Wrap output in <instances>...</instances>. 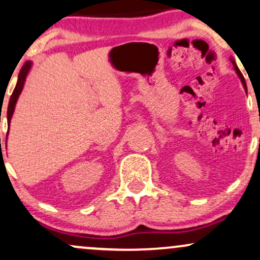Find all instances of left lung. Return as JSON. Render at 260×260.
Wrapping results in <instances>:
<instances>
[{
  "instance_id": "1",
  "label": "left lung",
  "mask_w": 260,
  "mask_h": 260,
  "mask_svg": "<svg viewBox=\"0 0 260 260\" xmlns=\"http://www.w3.org/2000/svg\"><path fill=\"white\" fill-rule=\"evenodd\" d=\"M233 64H234V68H235V70H236V73H237V75L240 76V79H241V81H242V84H243V86H245V88H247L246 87V81H245V78H243V75H242V73L240 72V69L237 68V66H236V63L234 62L233 60Z\"/></svg>"
}]
</instances>
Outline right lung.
Instances as JSON below:
<instances>
[{"label": "right lung", "instance_id": "add662e5", "mask_svg": "<svg viewBox=\"0 0 260 260\" xmlns=\"http://www.w3.org/2000/svg\"><path fill=\"white\" fill-rule=\"evenodd\" d=\"M30 67H31V63L26 62L23 67H21V69H20V72H19V75H18L17 86H15L13 93H12L11 99H9V103H8V109H7L8 125H9V123H11V118H12V115H13L15 103H17L18 97H19V94L21 92V88H23V86H24V81H25L26 74H27V72H29Z\"/></svg>", "mask_w": 260, "mask_h": 260}]
</instances>
